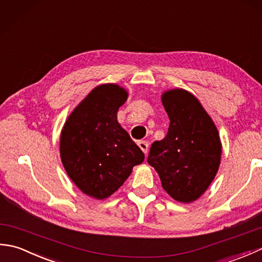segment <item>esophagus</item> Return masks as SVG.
<instances>
[{"label":"esophagus","mask_w":262,"mask_h":262,"mask_svg":"<svg viewBox=\"0 0 262 262\" xmlns=\"http://www.w3.org/2000/svg\"><path fill=\"white\" fill-rule=\"evenodd\" d=\"M137 144H138V146H140L142 151L144 152V154H146L147 151H148V143L146 141H140Z\"/></svg>","instance_id":"34e87169"}]
</instances>
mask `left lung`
<instances>
[{"label":"left lung","mask_w":262,"mask_h":262,"mask_svg":"<svg viewBox=\"0 0 262 262\" xmlns=\"http://www.w3.org/2000/svg\"><path fill=\"white\" fill-rule=\"evenodd\" d=\"M169 116L168 134L155 141L147 158L162 187L177 202L191 203L207 190L219 171V130L198 99L183 89L162 94Z\"/></svg>","instance_id":"8db88e82"}]
</instances>
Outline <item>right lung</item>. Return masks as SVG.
I'll use <instances>...</instances> for the list:
<instances>
[{
  "label": "right lung",
  "mask_w": 262,
  "mask_h": 262,
  "mask_svg": "<svg viewBox=\"0 0 262 262\" xmlns=\"http://www.w3.org/2000/svg\"><path fill=\"white\" fill-rule=\"evenodd\" d=\"M128 93L113 83L88 94L72 111L60 134L59 152L71 180L96 199L111 196L124 185L144 153L117 120Z\"/></svg>",
  "instance_id": "obj_1"
}]
</instances>
